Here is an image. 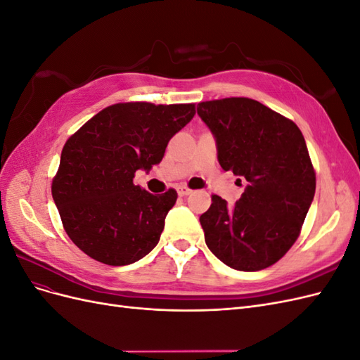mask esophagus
Segmentation results:
<instances>
[{
  "label": "esophagus",
  "mask_w": 360,
  "mask_h": 360,
  "mask_svg": "<svg viewBox=\"0 0 360 360\" xmlns=\"http://www.w3.org/2000/svg\"><path fill=\"white\" fill-rule=\"evenodd\" d=\"M177 193L180 195V197H188V195L192 193V191L189 188H186V186H179L177 188Z\"/></svg>",
  "instance_id": "obj_1"
}]
</instances>
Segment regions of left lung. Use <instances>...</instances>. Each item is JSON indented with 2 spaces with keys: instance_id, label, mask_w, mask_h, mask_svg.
Returning <instances> with one entry per match:
<instances>
[{
  "instance_id": "left-lung-1",
  "label": "left lung",
  "mask_w": 360,
  "mask_h": 360,
  "mask_svg": "<svg viewBox=\"0 0 360 360\" xmlns=\"http://www.w3.org/2000/svg\"><path fill=\"white\" fill-rule=\"evenodd\" d=\"M197 111L214 136L222 169L246 180L234 207L212 195L210 209L200 216L207 248L236 270L275 264L297 240L315 193L300 129L246 97L201 102Z\"/></svg>"
}]
</instances>
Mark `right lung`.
Wrapping results in <instances>:
<instances>
[{"label": "right lung", "instance_id": "obj_1", "mask_svg": "<svg viewBox=\"0 0 360 360\" xmlns=\"http://www.w3.org/2000/svg\"><path fill=\"white\" fill-rule=\"evenodd\" d=\"M195 105L117 103L89 120L64 144L52 198L70 240L108 266H126L158 245L177 192L135 186L138 169L160 163Z\"/></svg>", "mask_w": 360, "mask_h": 360}]
</instances>
